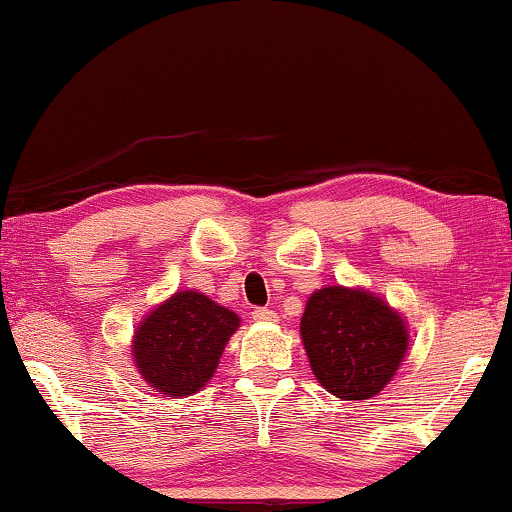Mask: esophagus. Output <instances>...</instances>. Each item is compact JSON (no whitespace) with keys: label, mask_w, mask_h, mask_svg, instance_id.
<instances>
[{"label":"esophagus","mask_w":512,"mask_h":512,"mask_svg":"<svg viewBox=\"0 0 512 512\" xmlns=\"http://www.w3.org/2000/svg\"><path fill=\"white\" fill-rule=\"evenodd\" d=\"M252 319H255V322H276V312L267 310V307H255V310H252Z\"/></svg>","instance_id":"34e87169"}]
</instances>
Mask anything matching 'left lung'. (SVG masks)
<instances>
[{"label": "left lung", "mask_w": 512, "mask_h": 512, "mask_svg": "<svg viewBox=\"0 0 512 512\" xmlns=\"http://www.w3.org/2000/svg\"><path fill=\"white\" fill-rule=\"evenodd\" d=\"M300 334L319 384L343 400H367L389 384L408 329L384 300L329 286L307 300Z\"/></svg>", "instance_id": "8db88e82"}]
</instances>
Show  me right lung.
Returning a JSON list of instances; mask_svg holds the SVG:
<instances>
[{
    "mask_svg": "<svg viewBox=\"0 0 512 512\" xmlns=\"http://www.w3.org/2000/svg\"><path fill=\"white\" fill-rule=\"evenodd\" d=\"M238 324V315L207 295L176 293L135 331V365L152 389L190 396L212 377Z\"/></svg>",
    "mask_w": 512,
    "mask_h": 512,
    "instance_id": "add662e5",
    "label": "right lung"
}]
</instances>
